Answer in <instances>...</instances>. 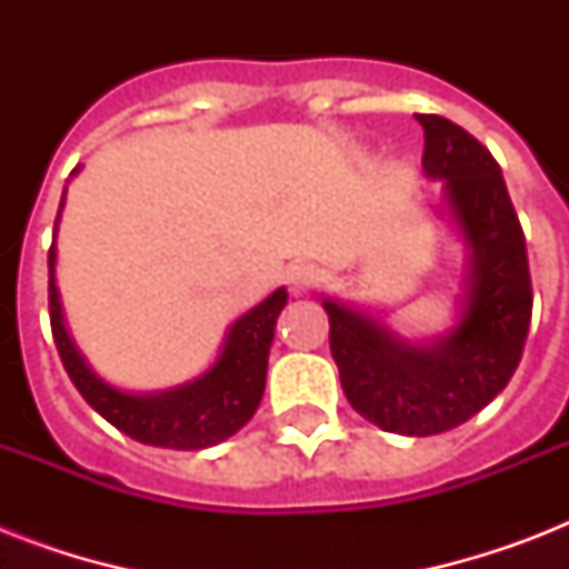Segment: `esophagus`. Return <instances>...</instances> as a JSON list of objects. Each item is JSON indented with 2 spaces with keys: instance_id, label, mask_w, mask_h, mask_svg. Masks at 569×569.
Returning a JSON list of instances; mask_svg holds the SVG:
<instances>
[{
  "instance_id": "esophagus-1",
  "label": "esophagus",
  "mask_w": 569,
  "mask_h": 569,
  "mask_svg": "<svg viewBox=\"0 0 569 569\" xmlns=\"http://www.w3.org/2000/svg\"><path fill=\"white\" fill-rule=\"evenodd\" d=\"M286 280L292 286L295 292H310L312 286L321 283V268L312 266V262H295L289 271H286Z\"/></svg>"
}]
</instances>
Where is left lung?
Here are the masks:
<instances>
[{
  "label": "left lung",
  "instance_id": "obj_1",
  "mask_svg": "<svg viewBox=\"0 0 569 569\" xmlns=\"http://www.w3.org/2000/svg\"><path fill=\"white\" fill-rule=\"evenodd\" d=\"M416 120L425 129V173L442 180L451 221L469 248L458 325L413 346L366 312L333 298L321 303L351 407L389 433L431 437L472 419L508 387L529 337L531 274L520 218L490 150L440 114Z\"/></svg>",
  "mask_w": 569,
  "mask_h": 569
}]
</instances>
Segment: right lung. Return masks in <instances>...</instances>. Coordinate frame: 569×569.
Wrapping results in <instances>:
<instances>
[{"label":"right lung","instance_id":"right-lung-1","mask_svg":"<svg viewBox=\"0 0 569 569\" xmlns=\"http://www.w3.org/2000/svg\"><path fill=\"white\" fill-rule=\"evenodd\" d=\"M76 173V171H73ZM67 191V189H64ZM64 206V200H61ZM61 218V209H58ZM58 230V221H56ZM286 289L271 292L262 303L232 321L221 355L200 378L177 389L132 396L91 372L79 348L64 328V312L56 286V241L49 248V325L61 363L97 413L132 440L159 449H209L239 431L257 413L266 392L268 351L274 339V325L286 307Z\"/></svg>","mask_w":569,"mask_h":569}]
</instances>
